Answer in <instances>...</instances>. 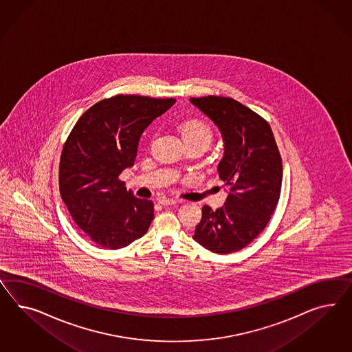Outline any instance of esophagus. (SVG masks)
I'll use <instances>...</instances> for the list:
<instances>
[{"mask_svg": "<svg viewBox=\"0 0 352 352\" xmlns=\"http://www.w3.org/2000/svg\"><path fill=\"white\" fill-rule=\"evenodd\" d=\"M178 201L174 200V199H166V197H162L159 200V204L162 206H169V205H175Z\"/></svg>", "mask_w": 352, "mask_h": 352, "instance_id": "1", "label": "esophagus"}]
</instances>
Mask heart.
<instances>
[{
  "label": "heart",
  "instance_id": "1",
  "mask_svg": "<svg viewBox=\"0 0 352 352\" xmlns=\"http://www.w3.org/2000/svg\"><path fill=\"white\" fill-rule=\"evenodd\" d=\"M183 140H204L206 142L212 141V131L209 125L201 120H190L181 126Z\"/></svg>",
  "mask_w": 352,
  "mask_h": 352
}]
</instances>
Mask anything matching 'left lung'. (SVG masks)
<instances>
[{
	"mask_svg": "<svg viewBox=\"0 0 352 352\" xmlns=\"http://www.w3.org/2000/svg\"><path fill=\"white\" fill-rule=\"evenodd\" d=\"M190 102L218 126L224 155L219 178L229 188L219 209L202 208L193 239L215 254L246 248L264 230L282 187V157L270 125L260 115L229 97L208 96Z\"/></svg>",
	"mask_w": 352,
	"mask_h": 352,
	"instance_id": "left-lung-1",
	"label": "left lung"
}]
</instances>
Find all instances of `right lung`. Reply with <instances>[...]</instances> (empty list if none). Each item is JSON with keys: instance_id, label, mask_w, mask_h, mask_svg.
Listing matches in <instances>:
<instances>
[{"instance_id": "right-lung-1", "label": "right lung", "mask_w": 352, "mask_h": 352, "mask_svg": "<svg viewBox=\"0 0 352 352\" xmlns=\"http://www.w3.org/2000/svg\"><path fill=\"white\" fill-rule=\"evenodd\" d=\"M175 98L118 95L89 107L69 134L60 157L61 199L91 241L125 248L148 230L153 204L126 190L120 173L133 166L144 129Z\"/></svg>"}]
</instances>
